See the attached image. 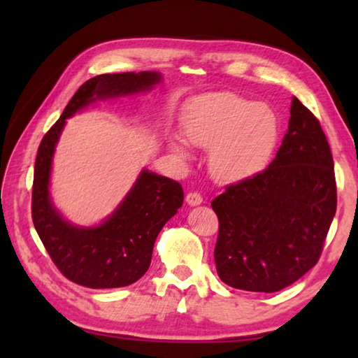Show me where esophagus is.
Returning a JSON list of instances; mask_svg holds the SVG:
<instances>
[{"label":"esophagus","mask_w":358,"mask_h":358,"mask_svg":"<svg viewBox=\"0 0 358 358\" xmlns=\"http://www.w3.org/2000/svg\"><path fill=\"white\" fill-rule=\"evenodd\" d=\"M202 201H203V199L201 197V194H197V192H189V194H187V196H186V202H187V205H191V207H196V205H201Z\"/></svg>","instance_id":"esophagus-1"}]
</instances>
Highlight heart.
I'll list each match as a JSON object with an SVG mask.
<instances>
[{
  "mask_svg": "<svg viewBox=\"0 0 358 358\" xmlns=\"http://www.w3.org/2000/svg\"><path fill=\"white\" fill-rule=\"evenodd\" d=\"M181 132L187 143L210 148L211 177L230 185L264 171L276 148L280 123L264 102H252L234 93H215L187 107ZM169 148L180 159L189 157L183 142L171 141Z\"/></svg>",
  "mask_w": 358,
  "mask_h": 358,
  "instance_id": "1",
  "label": "heart"
}]
</instances>
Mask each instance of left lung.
<instances>
[{
    "label": "left lung",
    "mask_w": 358,
    "mask_h": 358,
    "mask_svg": "<svg viewBox=\"0 0 358 358\" xmlns=\"http://www.w3.org/2000/svg\"><path fill=\"white\" fill-rule=\"evenodd\" d=\"M220 220L217 276L250 292H278L317 264L333 216L336 183L319 120L292 98L289 129L264 172L211 202Z\"/></svg>",
    "instance_id": "1"
}]
</instances>
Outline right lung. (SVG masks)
Here are the masks:
<instances>
[{"instance_id":"1","label":"right lung","mask_w":358,"mask_h":358,"mask_svg":"<svg viewBox=\"0 0 358 358\" xmlns=\"http://www.w3.org/2000/svg\"><path fill=\"white\" fill-rule=\"evenodd\" d=\"M162 80L156 71L102 74L85 82L39 145L33 181V222L58 270L80 286L124 287L147 273L156 237L183 205V187L175 180L138 173L134 186L98 226H77L53 205L50 175L53 155L66 120L98 101L150 92Z\"/></svg>"}]
</instances>
